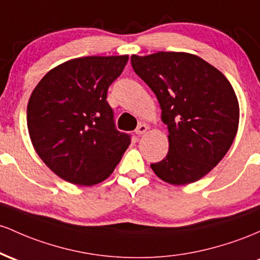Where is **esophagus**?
<instances>
[{
	"instance_id": "esophagus-1",
	"label": "esophagus",
	"mask_w": 260,
	"mask_h": 260,
	"mask_svg": "<svg viewBox=\"0 0 260 260\" xmlns=\"http://www.w3.org/2000/svg\"><path fill=\"white\" fill-rule=\"evenodd\" d=\"M147 129H148V126L146 124H140L138 127H136V130H135V133H136V135H142V134H145L146 131H147Z\"/></svg>"
}]
</instances>
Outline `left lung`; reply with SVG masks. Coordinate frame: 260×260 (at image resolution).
<instances>
[{"mask_svg": "<svg viewBox=\"0 0 260 260\" xmlns=\"http://www.w3.org/2000/svg\"><path fill=\"white\" fill-rule=\"evenodd\" d=\"M131 66L156 94L169 133L167 156L151 168L169 184L197 182L223 158L237 134L240 108L231 83L186 52L133 55Z\"/></svg>", "mask_w": 260, "mask_h": 260, "instance_id": "obj_1", "label": "left lung"}]
</instances>
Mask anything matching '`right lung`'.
<instances>
[{"label": "right lung", "mask_w": 260, "mask_h": 260, "mask_svg": "<svg viewBox=\"0 0 260 260\" xmlns=\"http://www.w3.org/2000/svg\"><path fill=\"white\" fill-rule=\"evenodd\" d=\"M129 56H86L55 67L29 98L27 124L37 153L60 178L77 185L103 182L131 142L115 126L108 88Z\"/></svg>", "instance_id": "obj_1"}]
</instances>
